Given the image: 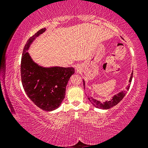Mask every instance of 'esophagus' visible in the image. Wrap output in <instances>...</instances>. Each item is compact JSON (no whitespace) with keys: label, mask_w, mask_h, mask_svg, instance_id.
I'll return each instance as SVG.
<instances>
[{"label":"esophagus","mask_w":148,"mask_h":148,"mask_svg":"<svg viewBox=\"0 0 148 148\" xmlns=\"http://www.w3.org/2000/svg\"><path fill=\"white\" fill-rule=\"evenodd\" d=\"M76 71H79V68L78 66H76Z\"/></svg>","instance_id":"esophagus-1"}]
</instances>
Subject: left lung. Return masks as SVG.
<instances>
[{"label":"left lung","instance_id":"8db88e82","mask_svg":"<svg viewBox=\"0 0 148 148\" xmlns=\"http://www.w3.org/2000/svg\"><path fill=\"white\" fill-rule=\"evenodd\" d=\"M132 72L131 75V77H130V79H129V84L126 87V89L123 90V91H122L121 92H119V93L114 95V96L112 97V99H110V101H106L104 102H101V101H98V100L93 99L91 97H88V100L95 107L97 108H100V109H102V110H108V109L111 108H112V107H114V106H116V104H118L119 102L121 101L123 99V97L125 96V95H126V93H127V91L129 89L130 86H131V82H132V74H133ZM83 82H84V86L85 88L84 79H83Z\"/></svg>","mask_w":148,"mask_h":148}]
</instances>
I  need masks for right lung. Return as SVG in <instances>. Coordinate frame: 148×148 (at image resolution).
Here are the masks:
<instances>
[{
	"label": "right lung",
	"instance_id": "right-lung-1",
	"mask_svg": "<svg viewBox=\"0 0 148 148\" xmlns=\"http://www.w3.org/2000/svg\"><path fill=\"white\" fill-rule=\"evenodd\" d=\"M46 31L42 29L31 36L23 50L21 62V77L25 92L40 108L51 112L60 106L64 99L66 87L73 67L42 66L36 63L27 51L32 42Z\"/></svg>",
	"mask_w": 148,
	"mask_h": 148
}]
</instances>
